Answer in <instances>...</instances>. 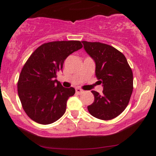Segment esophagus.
<instances>
[{
    "label": "esophagus",
    "instance_id": "obj_1",
    "mask_svg": "<svg viewBox=\"0 0 156 156\" xmlns=\"http://www.w3.org/2000/svg\"><path fill=\"white\" fill-rule=\"evenodd\" d=\"M75 91H76V93L78 94H81L84 93V90H81V88H78V87L75 89Z\"/></svg>",
    "mask_w": 156,
    "mask_h": 156
}]
</instances>
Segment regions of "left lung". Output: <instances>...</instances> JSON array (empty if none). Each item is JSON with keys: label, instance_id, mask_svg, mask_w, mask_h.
<instances>
[{"label": "left lung", "instance_id": "left-lung-1", "mask_svg": "<svg viewBox=\"0 0 156 156\" xmlns=\"http://www.w3.org/2000/svg\"><path fill=\"white\" fill-rule=\"evenodd\" d=\"M96 64L97 78L103 84V94L92 90L94 101L87 106L91 115L102 120L119 116L128 105L133 92V72L118 50L100 42L81 41Z\"/></svg>", "mask_w": 156, "mask_h": 156}]
</instances>
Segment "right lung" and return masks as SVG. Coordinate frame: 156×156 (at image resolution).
<instances>
[{
	"label": "right lung",
	"mask_w": 156,
	"mask_h": 156,
	"mask_svg": "<svg viewBox=\"0 0 156 156\" xmlns=\"http://www.w3.org/2000/svg\"><path fill=\"white\" fill-rule=\"evenodd\" d=\"M82 48L79 41L45 43L33 52L19 78L18 94L23 109L34 122L52 124L66 109L67 100L75 88L63 87L56 79L65 59Z\"/></svg>",
	"instance_id": "add662e5"
}]
</instances>
